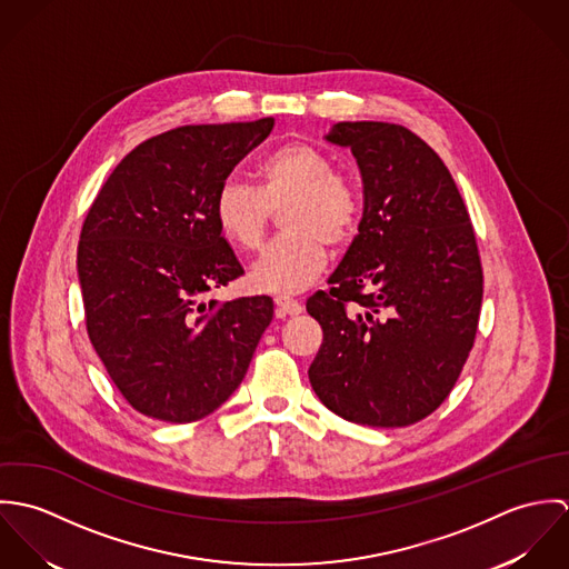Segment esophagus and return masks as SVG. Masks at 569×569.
<instances>
[{
    "label": "esophagus",
    "instance_id": "34e87169",
    "mask_svg": "<svg viewBox=\"0 0 569 569\" xmlns=\"http://www.w3.org/2000/svg\"><path fill=\"white\" fill-rule=\"evenodd\" d=\"M276 307H278V316H300L302 313V302L289 298V296H276Z\"/></svg>",
    "mask_w": 569,
    "mask_h": 569
}]
</instances>
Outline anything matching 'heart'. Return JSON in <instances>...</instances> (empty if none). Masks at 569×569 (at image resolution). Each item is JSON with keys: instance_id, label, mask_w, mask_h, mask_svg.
Returning <instances> with one entry per match:
<instances>
[{"instance_id": "obj_1", "label": "heart", "mask_w": 569, "mask_h": 569, "mask_svg": "<svg viewBox=\"0 0 569 569\" xmlns=\"http://www.w3.org/2000/svg\"><path fill=\"white\" fill-rule=\"evenodd\" d=\"M280 212L284 234L251 271V284L271 293H293L320 278L328 247L352 241L361 199L355 181L313 144L287 142L256 166V188L228 179L214 197L221 234L244 251H258L269 232L271 212Z\"/></svg>"}]
</instances>
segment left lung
<instances>
[{
    "label": "left lung",
    "instance_id": "1",
    "mask_svg": "<svg viewBox=\"0 0 569 569\" xmlns=\"http://www.w3.org/2000/svg\"><path fill=\"white\" fill-rule=\"evenodd\" d=\"M363 181L359 234L307 300L325 341L309 379L330 411L406 427L449 397L473 348L485 276L449 168L401 124L337 122Z\"/></svg>",
    "mask_w": 569,
    "mask_h": 569
}]
</instances>
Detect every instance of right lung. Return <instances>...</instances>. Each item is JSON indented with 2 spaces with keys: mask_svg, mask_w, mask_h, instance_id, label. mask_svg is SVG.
I'll return each instance as SVG.
<instances>
[{
  "mask_svg": "<svg viewBox=\"0 0 569 569\" xmlns=\"http://www.w3.org/2000/svg\"><path fill=\"white\" fill-rule=\"evenodd\" d=\"M273 118L177 127L138 144L96 194L81 230L87 335L140 413L192 422L241 386L273 318L269 296L206 302L243 276L214 197Z\"/></svg>",
  "mask_w": 569,
  "mask_h": 569,
  "instance_id": "add662e5",
  "label": "right lung"
}]
</instances>
